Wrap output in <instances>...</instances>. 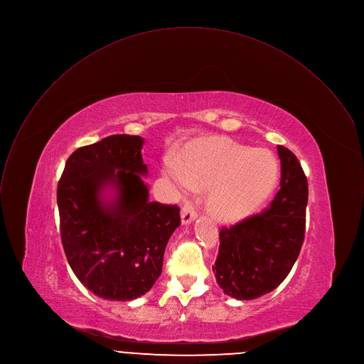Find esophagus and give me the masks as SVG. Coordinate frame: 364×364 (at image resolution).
<instances>
[{
  "label": "esophagus",
  "mask_w": 364,
  "mask_h": 364,
  "mask_svg": "<svg viewBox=\"0 0 364 364\" xmlns=\"http://www.w3.org/2000/svg\"><path fill=\"white\" fill-rule=\"evenodd\" d=\"M181 218H182V224H191L195 218H196V209L192 206V203H186L183 208H182V212H181Z\"/></svg>",
  "instance_id": "34e87169"
}]
</instances>
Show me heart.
<instances>
[{"label":"heart","mask_w":364,"mask_h":364,"mask_svg":"<svg viewBox=\"0 0 364 364\" xmlns=\"http://www.w3.org/2000/svg\"><path fill=\"white\" fill-rule=\"evenodd\" d=\"M165 172L181 191H191L192 185L210 188V210L223 221H235L268 199L279 168L268 151H251L232 139L215 137L191 146L181 164L169 158Z\"/></svg>","instance_id":"b5f03b06"}]
</instances>
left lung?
<instances>
[{"label":"left lung","mask_w":364,"mask_h":364,"mask_svg":"<svg viewBox=\"0 0 364 364\" xmlns=\"http://www.w3.org/2000/svg\"><path fill=\"white\" fill-rule=\"evenodd\" d=\"M281 189L267 208L230 227H221L212 269L224 293L254 300L271 293L291 271L306 234L309 183L297 156L277 146Z\"/></svg>","instance_id":"8db88e82"}]
</instances>
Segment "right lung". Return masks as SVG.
<instances>
[{
  "instance_id": "obj_1",
  "label": "right lung",
  "mask_w": 364,
  "mask_h": 364,
  "mask_svg": "<svg viewBox=\"0 0 364 364\" xmlns=\"http://www.w3.org/2000/svg\"><path fill=\"white\" fill-rule=\"evenodd\" d=\"M143 139L113 134L76 149L57 185L60 237L67 261L92 293L107 300H133L159 278L172 232L181 225L178 205L148 200L141 175ZM114 181L119 198L98 199Z\"/></svg>"
}]
</instances>
